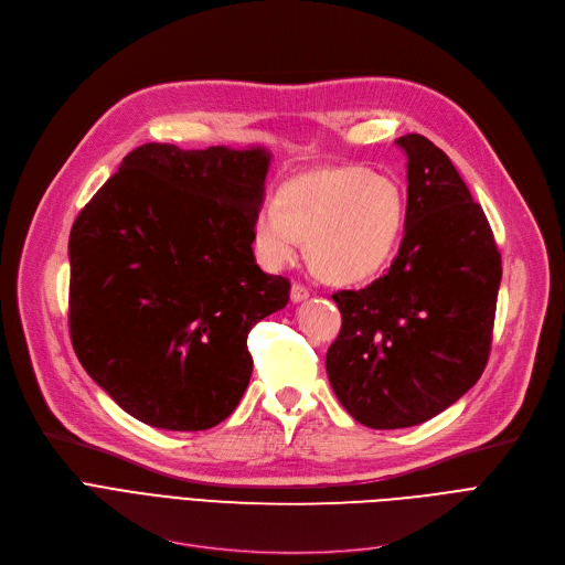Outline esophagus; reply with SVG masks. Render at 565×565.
<instances>
[{"instance_id": "1", "label": "esophagus", "mask_w": 565, "mask_h": 565, "mask_svg": "<svg viewBox=\"0 0 565 565\" xmlns=\"http://www.w3.org/2000/svg\"><path fill=\"white\" fill-rule=\"evenodd\" d=\"M309 288L307 286H302V284H292L290 286V300L292 302H305L307 298H309Z\"/></svg>"}]
</instances>
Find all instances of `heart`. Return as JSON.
<instances>
[{"mask_svg": "<svg viewBox=\"0 0 565 565\" xmlns=\"http://www.w3.org/2000/svg\"><path fill=\"white\" fill-rule=\"evenodd\" d=\"M407 220L398 181L366 167L316 169L281 185L254 222L256 247L270 265L298 258L309 241L316 270L332 281H362L396 256Z\"/></svg>", "mask_w": 565, "mask_h": 565, "instance_id": "obj_1", "label": "heart"}]
</instances>
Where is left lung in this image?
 I'll use <instances>...</instances> for the list:
<instances>
[{
    "mask_svg": "<svg viewBox=\"0 0 565 565\" xmlns=\"http://www.w3.org/2000/svg\"><path fill=\"white\" fill-rule=\"evenodd\" d=\"M407 156V220L387 275L339 290L341 332L328 377L352 419L409 428L454 405L481 377L492 343L501 254L483 207L449 156L424 135Z\"/></svg>",
    "mask_w": 565,
    "mask_h": 565,
    "instance_id": "8db88e82",
    "label": "left lung"
}]
</instances>
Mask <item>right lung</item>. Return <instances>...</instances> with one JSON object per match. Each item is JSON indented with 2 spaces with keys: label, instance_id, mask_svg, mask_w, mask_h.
<instances>
[{
  "label": "right lung",
  "instance_id": "1",
  "mask_svg": "<svg viewBox=\"0 0 565 565\" xmlns=\"http://www.w3.org/2000/svg\"><path fill=\"white\" fill-rule=\"evenodd\" d=\"M267 169L260 146L143 143L73 224L75 354L141 424L207 430L247 390V334L290 295L252 249Z\"/></svg>",
  "mask_w": 565,
  "mask_h": 565
}]
</instances>
